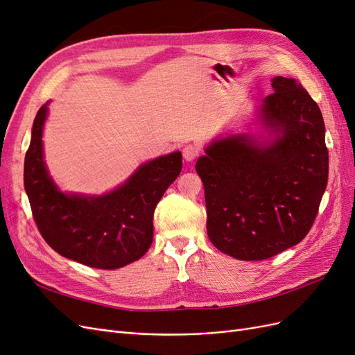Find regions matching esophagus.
<instances>
[{"instance_id": "obj_1", "label": "esophagus", "mask_w": 355, "mask_h": 355, "mask_svg": "<svg viewBox=\"0 0 355 355\" xmlns=\"http://www.w3.org/2000/svg\"><path fill=\"white\" fill-rule=\"evenodd\" d=\"M182 155H184V159L191 163V161H194L198 155V148L192 146V145H187L184 149H182Z\"/></svg>"}]
</instances>
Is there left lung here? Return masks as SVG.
<instances>
[{"instance_id": "obj_1", "label": "left lung", "mask_w": 355, "mask_h": 355, "mask_svg": "<svg viewBox=\"0 0 355 355\" xmlns=\"http://www.w3.org/2000/svg\"><path fill=\"white\" fill-rule=\"evenodd\" d=\"M271 81L274 93L257 110L263 132L219 136L196 164L209 239L240 261L268 259L302 241L327 187L318 105L295 78Z\"/></svg>"}]
</instances>
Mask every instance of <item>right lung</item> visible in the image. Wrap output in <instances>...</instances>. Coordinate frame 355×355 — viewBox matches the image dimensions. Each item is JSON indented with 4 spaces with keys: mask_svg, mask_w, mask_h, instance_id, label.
I'll list each match as a JSON object with an SVG mask.
<instances>
[{
    "mask_svg": "<svg viewBox=\"0 0 355 355\" xmlns=\"http://www.w3.org/2000/svg\"><path fill=\"white\" fill-rule=\"evenodd\" d=\"M47 112L49 102L37 112L24 168L25 191L42 239L59 254L99 270L141 259L153 244L155 206L182 170V154L144 163L106 194H68L51 179L44 161Z\"/></svg>",
    "mask_w": 355,
    "mask_h": 355,
    "instance_id": "obj_1",
    "label": "right lung"
}]
</instances>
